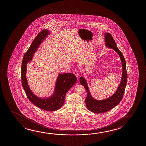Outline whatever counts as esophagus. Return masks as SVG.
<instances>
[{
	"instance_id": "obj_1",
	"label": "esophagus",
	"mask_w": 146,
	"mask_h": 146,
	"mask_svg": "<svg viewBox=\"0 0 146 146\" xmlns=\"http://www.w3.org/2000/svg\"><path fill=\"white\" fill-rule=\"evenodd\" d=\"M73 73L75 75V76L77 77H78V75H79V74H78V71L77 70H74L73 71Z\"/></svg>"
}]
</instances>
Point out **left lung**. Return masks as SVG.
<instances>
[{
	"label": "left lung",
	"instance_id": "obj_1",
	"mask_svg": "<svg viewBox=\"0 0 146 146\" xmlns=\"http://www.w3.org/2000/svg\"><path fill=\"white\" fill-rule=\"evenodd\" d=\"M104 33L105 46L107 47L114 49L119 55L122 62V75L120 84L115 93L110 97L102 100H96L91 96L87 81L83 77H80V83L82 86H84L87 92V95L85 99L86 107L90 111L97 114L107 112L119 104L124 95L127 82L126 61L124 56L117 47L115 41L111 34L108 32Z\"/></svg>",
	"mask_w": 146,
	"mask_h": 146
}]
</instances>
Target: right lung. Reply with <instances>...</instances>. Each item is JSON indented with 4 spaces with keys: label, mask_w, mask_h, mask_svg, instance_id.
<instances>
[{
    "label": "right lung",
    "mask_w": 146,
    "mask_h": 146,
    "mask_svg": "<svg viewBox=\"0 0 146 146\" xmlns=\"http://www.w3.org/2000/svg\"><path fill=\"white\" fill-rule=\"evenodd\" d=\"M49 34L50 31L47 29L41 31L34 39L27 51L24 54L21 66V82L22 87L30 102L43 110L54 111L60 109L64 104L66 93L76 83V76L72 73L59 74L53 93L49 97L44 98L36 96L32 92L28 85L26 76L27 63L32 60L34 53Z\"/></svg>",
    "instance_id": "1"
}]
</instances>
